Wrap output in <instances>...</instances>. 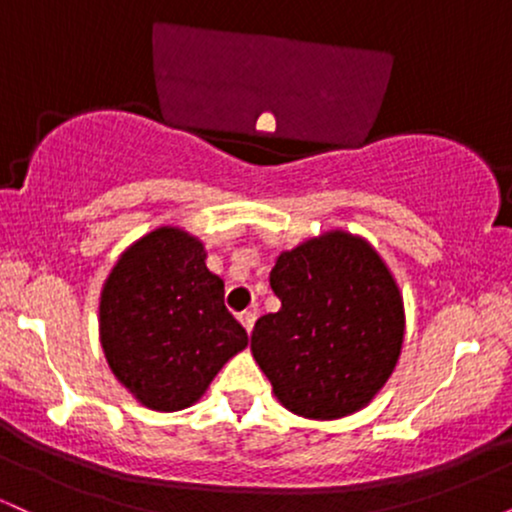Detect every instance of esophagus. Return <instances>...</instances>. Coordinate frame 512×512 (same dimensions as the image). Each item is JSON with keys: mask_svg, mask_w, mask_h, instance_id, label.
<instances>
[{"mask_svg": "<svg viewBox=\"0 0 512 512\" xmlns=\"http://www.w3.org/2000/svg\"><path fill=\"white\" fill-rule=\"evenodd\" d=\"M238 320H240V325L245 327V332H252V327H255V320H257V315L252 313V310H245V313H240L238 315Z\"/></svg>", "mask_w": 512, "mask_h": 512, "instance_id": "1", "label": "esophagus"}]
</instances>
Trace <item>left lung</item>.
Returning <instances> with one entry per match:
<instances>
[{
    "mask_svg": "<svg viewBox=\"0 0 512 512\" xmlns=\"http://www.w3.org/2000/svg\"><path fill=\"white\" fill-rule=\"evenodd\" d=\"M269 284L281 308L255 322L250 351L274 397L315 421L368 407L397 366L407 325L380 252L332 228L279 252Z\"/></svg>",
    "mask_w": 512,
    "mask_h": 512,
    "instance_id": "left-lung-1",
    "label": "left lung"
}]
</instances>
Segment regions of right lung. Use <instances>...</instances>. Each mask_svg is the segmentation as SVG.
<instances>
[{"label": "right lung", "instance_id": "1", "mask_svg": "<svg viewBox=\"0 0 512 512\" xmlns=\"http://www.w3.org/2000/svg\"><path fill=\"white\" fill-rule=\"evenodd\" d=\"M98 334L117 383L151 411L192 407L248 346L207 248L180 226H158L122 250L105 276Z\"/></svg>", "mask_w": 512, "mask_h": 512}]
</instances>
